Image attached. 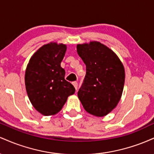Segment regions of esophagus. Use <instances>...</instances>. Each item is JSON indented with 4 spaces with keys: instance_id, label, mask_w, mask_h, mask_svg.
<instances>
[{
    "instance_id": "obj_1",
    "label": "esophagus",
    "mask_w": 154,
    "mask_h": 154,
    "mask_svg": "<svg viewBox=\"0 0 154 154\" xmlns=\"http://www.w3.org/2000/svg\"><path fill=\"white\" fill-rule=\"evenodd\" d=\"M72 85H74V87H75V88L76 89V91L77 90V88H78V84H77V82H72Z\"/></svg>"
}]
</instances>
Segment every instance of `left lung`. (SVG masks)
Returning <instances> with one entry per match:
<instances>
[{"label":"left lung","mask_w":154,"mask_h":154,"mask_svg":"<svg viewBox=\"0 0 154 154\" xmlns=\"http://www.w3.org/2000/svg\"><path fill=\"white\" fill-rule=\"evenodd\" d=\"M77 51L86 65L77 95L87 112L96 116L110 113L119 103L125 84V69L115 53L99 42L79 44Z\"/></svg>","instance_id":"left-lung-1"}]
</instances>
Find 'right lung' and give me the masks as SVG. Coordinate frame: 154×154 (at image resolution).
Here are the masks:
<instances>
[{
    "instance_id": "add662e5",
    "label": "right lung",
    "mask_w": 154,
    "mask_h": 154,
    "mask_svg": "<svg viewBox=\"0 0 154 154\" xmlns=\"http://www.w3.org/2000/svg\"><path fill=\"white\" fill-rule=\"evenodd\" d=\"M66 50L63 44L51 43L33 54L25 72V86L32 106L45 116L54 115L61 110L67 98L75 88L65 79L61 66Z\"/></svg>"
}]
</instances>
